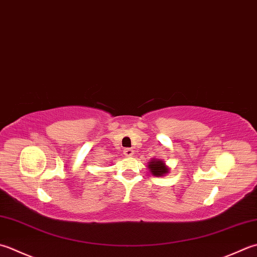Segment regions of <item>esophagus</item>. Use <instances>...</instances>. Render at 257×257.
I'll list each match as a JSON object with an SVG mask.
<instances>
[{
    "label": "esophagus",
    "mask_w": 257,
    "mask_h": 257,
    "mask_svg": "<svg viewBox=\"0 0 257 257\" xmlns=\"http://www.w3.org/2000/svg\"><path fill=\"white\" fill-rule=\"evenodd\" d=\"M134 153H135L134 149H132V148H125V149H123L124 156H133Z\"/></svg>",
    "instance_id": "34e87169"
}]
</instances>
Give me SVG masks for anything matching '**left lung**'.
<instances>
[{"label": "left lung", "mask_w": 257, "mask_h": 257, "mask_svg": "<svg viewBox=\"0 0 257 257\" xmlns=\"http://www.w3.org/2000/svg\"><path fill=\"white\" fill-rule=\"evenodd\" d=\"M148 168L154 176H157V177H162V176L168 174L169 168L166 166V164L160 159H152L150 163L148 164Z\"/></svg>", "instance_id": "8db88e82"}]
</instances>
